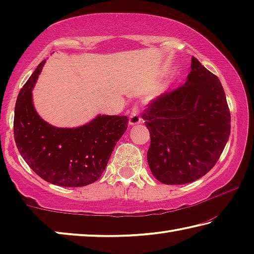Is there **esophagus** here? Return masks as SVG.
<instances>
[{
  "label": "esophagus",
  "instance_id": "obj_1",
  "mask_svg": "<svg viewBox=\"0 0 254 254\" xmlns=\"http://www.w3.org/2000/svg\"><path fill=\"white\" fill-rule=\"evenodd\" d=\"M140 122H141V118H140L139 109H137V106H133L130 118H128V124H130V126H136V124H139Z\"/></svg>",
  "mask_w": 254,
  "mask_h": 254
}]
</instances>
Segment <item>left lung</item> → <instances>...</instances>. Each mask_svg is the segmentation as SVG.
<instances>
[{
  "mask_svg": "<svg viewBox=\"0 0 254 254\" xmlns=\"http://www.w3.org/2000/svg\"><path fill=\"white\" fill-rule=\"evenodd\" d=\"M150 132L148 165L166 185L199 179L213 168L231 132V114L220 79L191 58L184 86L153 100L142 113Z\"/></svg>",
  "mask_w": 254,
  "mask_h": 254,
  "instance_id": "obj_1",
  "label": "left lung"
}]
</instances>
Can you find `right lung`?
I'll list each match as a JSON object with an SVG mask.
<instances>
[{
  "mask_svg": "<svg viewBox=\"0 0 254 254\" xmlns=\"http://www.w3.org/2000/svg\"><path fill=\"white\" fill-rule=\"evenodd\" d=\"M41 62L21 88L14 110V140L30 168L46 182L81 187L101 177L118 141L127 128L122 115L98 114L76 127H58L42 119L32 89L45 66Z\"/></svg>",
  "mask_w": 254,
  "mask_h": 254,
  "instance_id": "add662e5",
  "label": "right lung"
}]
</instances>
